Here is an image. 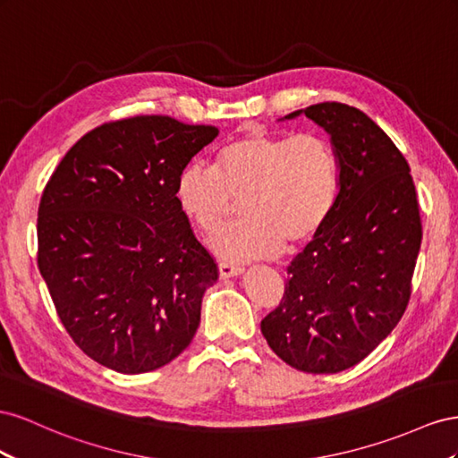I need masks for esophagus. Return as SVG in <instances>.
<instances>
[{
    "label": "esophagus",
    "instance_id": "34e87169",
    "mask_svg": "<svg viewBox=\"0 0 458 458\" xmlns=\"http://www.w3.org/2000/svg\"><path fill=\"white\" fill-rule=\"evenodd\" d=\"M218 270H220V276H222V278L238 276V274L243 272V268H242L240 265H233V263H220Z\"/></svg>",
    "mask_w": 458,
    "mask_h": 458
}]
</instances>
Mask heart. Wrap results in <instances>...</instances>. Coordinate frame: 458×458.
Here are the masks:
<instances>
[{"label": "heart", "instance_id": "b5f03b06", "mask_svg": "<svg viewBox=\"0 0 458 458\" xmlns=\"http://www.w3.org/2000/svg\"><path fill=\"white\" fill-rule=\"evenodd\" d=\"M337 195L339 159L328 140L263 128H250L220 148L215 166L186 165L174 186L180 211L208 236L222 230L242 199L245 218L213 242L220 257L236 263L318 236Z\"/></svg>", "mask_w": 458, "mask_h": 458}]
</instances>
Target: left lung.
<instances>
[{
    "label": "left lung",
    "instance_id": "8db88e82",
    "mask_svg": "<svg viewBox=\"0 0 458 458\" xmlns=\"http://www.w3.org/2000/svg\"><path fill=\"white\" fill-rule=\"evenodd\" d=\"M299 113L332 136L339 195L326 226L287 267L282 301L260 332L290 367L335 374L369 357L401 320L422 220L407 159L369 114L324 101L285 119Z\"/></svg>",
    "mask_w": 458,
    "mask_h": 458
}]
</instances>
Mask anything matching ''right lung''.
<instances>
[{
	"instance_id": "1",
	"label": "right lung",
	"mask_w": 458,
	"mask_h": 458,
	"mask_svg": "<svg viewBox=\"0 0 458 458\" xmlns=\"http://www.w3.org/2000/svg\"><path fill=\"white\" fill-rule=\"evenodd\" d=\"M216 126L138 114L89 130L38 207V268L72 342L121 374L161 369L195 335L218 280L174 198Z\"/></svg>"
}]
</instances>
